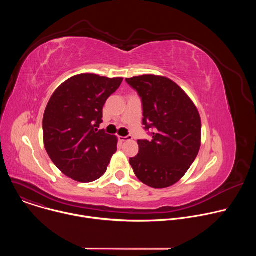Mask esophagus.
<instances>
[{"label":"esophagus","instance_id":"1","mask_svg":"<svg viewBox=\"0 0 256 256\" xmlns=\"http://www.w3.org/2000/svg\"><path fill=\"white\" fill-rule=\"evenodd\" d=\"M120 140L122 142H128V140H132V136H120Z\"/></svg>","mask_w":256,"mask_h":256}]
</instances>
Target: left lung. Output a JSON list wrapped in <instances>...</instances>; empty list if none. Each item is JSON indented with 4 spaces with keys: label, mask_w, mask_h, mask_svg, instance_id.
I'll use <instances>...</instances> for the list:
<instances>
[{
    "label": "left lung",
    "mask_w": 256,
    "mask_h": 256,
    "mask_svg": "<svg viewBox=\"0 0 256 256\" xmlns=\"http://www.w3.org/2000/svg\"><path fill=\"white\" fill-rule=\"evenodd\" d=\"M142 103L144 130L152 140H138V154L130 159L136 176L153 188L178 182L196 160L202 138L198 110L172 80L155 75L126 78Z\"/></svg>",
    "instance_id": "8db88e82"
}]
</instances>
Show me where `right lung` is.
Wrapping results in <instances>:
<instances>
[{
  "label": "right lung",
  "mask_w": 256,
  "mask_h": 256,
  "mask_svg": "<svg viewBox=\"0 0 256 256\" xmlns=\"http://www.w3.org/2000/svg\"><path fill=\"white\" fill-rule=\"evenodd\" d=\"M122 78L80 74L60 85L44 116V142L54 164L83 184L100 178L118 150V138L98 130L107 98Z\"/></svg>",
  "instance_id": "1"
}]
</instances>
